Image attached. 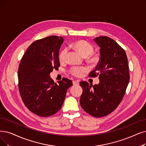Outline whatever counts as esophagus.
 Segmentation results:
<instances>
[{"label": "esophagus", "mask_w": 146, "mask_h": 146, "mask_svg": "<svg viewBox=\"0 0 146 146\" xmlns=\"http://www.w3.org/2000/svg\"><path fill=\"white\" fill-rule=\"evenodd\" d=\"M73 84H74V85H75V86L78 85V84H79L78 81H73Z\"/></svg>", "instance_id": "1"}]
</instances>
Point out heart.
I'll list each match as a JSON object with an SVG mask.
<instances>
[{"label": "heart", "mask_w": 146, "mask_h": 146, "mask_svg": "<svg viewBox=\"0 0 146 146\" xmlns=\"http://www.w3.org/2000/svg\"><path fill=\"white\" fill-rule=\"evenodd\" d=\"M72 47L79 53L83 57H87L88 61L92 63L95 64L98 61V57L97 55L93 54L94 50L93 46L89 42L84 40H79L74 42L72 44ZM68 53V49L66 48H63L59 53V59L61 63L65 62L66 55ZM87 71L85 67H72L69 70V72L75 77H79L83 75V73Z\"/></svg>", "instance_id": "1"}]
</instances>
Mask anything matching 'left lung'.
<instances>
[{
    "label": "left lung",
    "instance_id": "8db88e82",
    "mask_svg": "<svg viewBox=\"0 0 146 146\" xmlns=\"http://www.w3.org/2000/svg\"><path fill=\"white\" fill-rule=\"evenodd\" d=\"M100 47V60L89 77L99 76L100 83L92 86L81 81L80 105L86 113L102 117L112 113L123 99L129 81L127 58L123 48L107 36L94 39Z\"/></svg>",
    "mask_w": 146,
    "mask_h": 146
}]
</instances>
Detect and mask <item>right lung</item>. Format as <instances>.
<instances>
[{"label":"right lung","mask_w":146,"mask_h":146,"mask_svg":"<svg viewBox=\"0 0 146 146\" xmlns=\"http://www.w3.org/2000/svg\"><path fill=\"white\" fill-rule=\"evenodd\" d=\"M62 36H50L32 43L23 56L18 70L19 90L26 107L39 116L48 117L59 111L72 81L55 83L50 74L60 66Z\"/></svg>","instance_id":"obj_1"}]
</instances>
